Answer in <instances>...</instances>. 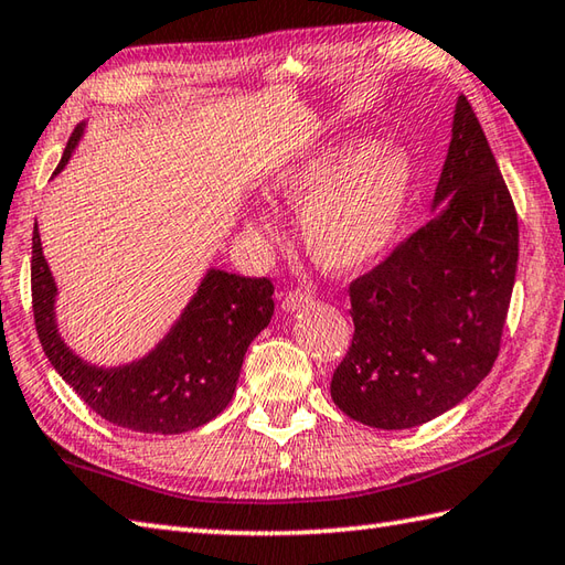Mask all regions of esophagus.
<instances>
[{"mask_svg": "<svg viewBox=\"0 0 565 565\" xmlns=\"http://www.w3.org/2000/svg\"><path fill=\"white\" fill-rule=\"evenodd\" d=\"M309 305H311V297L305 290H292V292H287L282 299V309L287 311V315H292V311H299Z\"/></svg>", "mask_w": 565, "mask_h": 565, "instance_id": "34e87169", "label": "esophagus"}]
</instances>
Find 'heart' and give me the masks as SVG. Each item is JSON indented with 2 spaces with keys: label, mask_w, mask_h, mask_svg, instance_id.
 <instances>
[{
  "label": "heart",
  "mask_w": 565,
  "mask_h": 565,
  "mask_svg": "<svg viewBox=\"0 0 565 565\" xmlns=\"http://www.w3.org/2000/svg\"><path fill=\"white\" fill-rule=\"evenodd\" d=\"M411 179V159L401 147L343 142L280 171L270 193L280 205L302 210L299 234L307 256L329 273H350L394 239ZM246 232L263 248L278 242L275 222L260 210L248 215Z\"/></svg>",
  "instance_id": "obj_1"
}]
</instances>
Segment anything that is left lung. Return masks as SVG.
I'll return each instance as SVG.
<instances>
[{"label": "left lung", "instance_id": "8db88e82", "mask_svg": "<svg viewBox=\"0 0 565 565\" xmlns=\"http://www.w3.org/2000/svg\"><path fill=\"white\" fill-rule=\"evenodd\" d=\"M435 217L350 282L353 343L331 398L370 428L406 430L491 372L518 273V212L481 122L457 98Z\"/></svg>", "mask_w": 565, "mask_h": 565}]
</instances>
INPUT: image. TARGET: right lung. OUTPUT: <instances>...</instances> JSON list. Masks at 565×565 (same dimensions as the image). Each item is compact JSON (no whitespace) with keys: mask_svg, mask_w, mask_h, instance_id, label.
<instances>
[{"mask_svg":"<svg viewBox=\"0 0 565 565\" xmlns=\"http://www.w3.org/2000/svg\"><path fill=\"white\" fill-rule=\"evenodd\" d=\"M86 122L74 128L57 171L79 145ZM55 171V173H57ZM33 317L50 365L98 416L125 430L179 435L227 408L250 341L273 317V282L210 268L179 321L154 350L120 367H98L72 353L55 319L57 285L43 256L38 224L31 258Z\"/></svg>","mask_w":565,"mask_h":565,"instance_id":"add662e5","label":"right lung"}]
</instances>
